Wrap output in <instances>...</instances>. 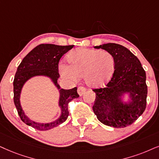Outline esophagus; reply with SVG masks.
<instances>
[{"label":"esophagus","mask_w":159,"mask_h":159,"mask_svg":"<svg viewBox=\"0 0 159 159\" xmlns=\"http://www.w3.org/2000/svg\"><path fill=\"white\" fill-rule=\"evenodd\" d=\"M86 90V88L83 87V86H80V87L78 88V93L80 96H82L84 93H85Z\"/></svg>","instance_id":"34e87169"}]
</instances>
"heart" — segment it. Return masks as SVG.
Returning <instances> with one entry per match:
<instances>
[{
  "mask_svg": "<svg viewBox=\"0 0 159 159\" xmlns=\"http://www.w3.org/2000/svg\"><path fill=\"white\" fill-rule=\"evenodd\" d=\"M70 65H59V74L65 81L77 82L83 75L92 87H100L109 81L115 68V59L107 51L79 48L68 56Z\"/></svg>",
  "mask_w": 159,
  "mask_h": 159,
  "instance_id": "1",
  "label": "heart"
}]
</instances>
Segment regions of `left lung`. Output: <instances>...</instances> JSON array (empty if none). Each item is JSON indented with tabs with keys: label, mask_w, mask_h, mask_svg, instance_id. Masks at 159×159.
Here are the masks:
<instances>
[{
	"label": "left lung",
	"mask_w": 159,
	"mask_h": 159,
	"mask_svg": "<svg viewBox=\"0 0 159 159\" xmlns=\"http://www.w3.org/2000/svg\"><path fill=\"white\" fill-rule=\"evenodd\" d=\"M94 48L110 52L115 59V68L105 88L93 89L96 94L94 113L106 125L116 128L130 125L146 108L145 71L138 58L124 46L108 43ZM125 94L127 102L124 100Z\"/></svg>",
	"instance_id": "1"
}]
</instances>
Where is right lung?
I'll return each instance as SVG.
<instances>
[{"mask_svg":"<svg viewBox=\"0 0 159 159\" xmlns=\"http://www.w3.org/2000/svg\"><path fill=\"white\" fill-rule=\"evenodd\" d=\"M73 48V45L41 44L30 51L18 66L13 82L14 103L22 121L28 125L39 130H48L59 125L67 119L69 116L68 103L72 100L78 98L79 95L76 87L71 89H61L57 82L59 78L58 65L61 56ZM35 76L49 77L59 90V106L61 108V114L58 119L53 122L43 124L34 121L25 115L21 106L20 94L24 84Z\"/></svg>","mask_w":159,"mask_h":159,"instance_id":"add662e5","label":"right lung"}]
</instances>
